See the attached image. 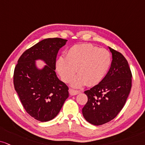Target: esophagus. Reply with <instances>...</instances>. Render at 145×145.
Returning <instances> with one entry per match:
<instances>
[{
    "mask_svg": "<svg viewBox=\"0 0 145 145\" xmlns=\"http://www.w3.org/2000/svg\"><path fill=\"white\" fill-rule=\"evenodd\" d=\"M80 93H81L80 91L74 90V89H69V93L70 95H76Z\"/></svg>",
    "mask_w": 145,
    "mask_h": 145,
    "instance_id": "obj_1",
    "label": "esophagus"
}]
</instances>
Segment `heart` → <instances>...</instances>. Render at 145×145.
<instances>
[{"label":"heart","instance_id":"obj_1","mask_svg":"<svg viewBox=\"0 0 145 145\" xmlns=\"http://www.w3.org/2000/svg\"><path fill=\"white\" fill-rule=\"evenodd\" d=\"M111 55L108 50L99 49L90 44L74 45L67 52L66 58L57 59L56 67L64 82H69L76 72L78 76L72 81L73 87L89 86L100 83L110 67Z\"/></svg>","mask_w":145,"mask_h":145}]
</instances>
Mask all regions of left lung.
I'll return each mask as SVG.
<instances>
[{"label": "left lung", "instance_id": "left-lung-1", "mask_svg": "<svg viewBox=\"0 0 145 145\" xmlns=\"http://www.w3.org/2000/svg\"><path fill=\"white\" fill-rule=\"evenodd\" d=\"M112 54L111 67L102 81L85 91L88 101L83 117L90 124L99 126L113 120L124 106L132 87V72L125 57L109 47Z\"/></svg>", "mask_w": 145, "mask_h": 145}]
</instances>
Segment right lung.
Wrapping results in <instances>:
<instances>
[{"instance_id":"add662e5","label":"right lung","mask_w":145,"mask_h":145,"mask_svg":"<svg viewBox=\"0 0 145 145\" xmlns=\"http://www.w3.org/2000/svg\"><path fill=\"white\" fill-rule=\"evenodd\" d=\"M67 40L58 37L43 40L22 54L15 68L13 83L23 108L40 122L54 118L69 97V87L57 77L56 59ZM47 64L37 69L35 60Z\"/></svg>"}]
</instances>
